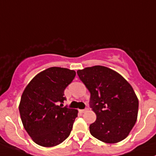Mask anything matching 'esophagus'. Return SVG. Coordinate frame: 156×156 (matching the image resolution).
<instances>
[{"instance_id":"obj_1","label":"esophagus","mask_w":156,"mask_h":156,"mask_svg":"<svg viewBox=\"0 0 156 156\" xmlns=\"http://www.w3.org/2000/svg\"><path fill=\"white\" fill-rule=\"evenodd\" d=\"M87 110H88V108H85V109H81L80 110V112H81V113H84V112H87Z\"/></svg>"}]
</instances>
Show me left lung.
<instances>
[{"label":"left lung","mask_w":156,"mask_h":156,"mask_svg":"<svg viewBox=\"0 0 156 156\" xmlns=\"http://www.w3.org/2000/svg\"><path fill=\"white\" fill-rule=\"evenodd\" d=\"M90 93V103L97 115L90 125L91 135L106 144L128 136L137 119L139 101L133 87L119 73L103 66L77 71Z\"/></svg>","instance_id":"obj_1"}]
</instances>
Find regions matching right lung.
<instances>
[{
	"label": "right lung",
	"instance_id": "right-lung-1",
	"mask_svg": "<svg viewBox=\"0 0 156 156\" xmlns=\"http://www.w3.org/2000/svg\"><path fill=\"white\" fill-rule=\"evenodd\" d=\"M74 70L50 67L36 75L22 94L19 110L24 128L44 147L63 142L72 131L78 111L63 106L64 90L75 78Z\"/></svg>",
	"mask_w": 156,
	"mask_h": 156
}]
</instances>
